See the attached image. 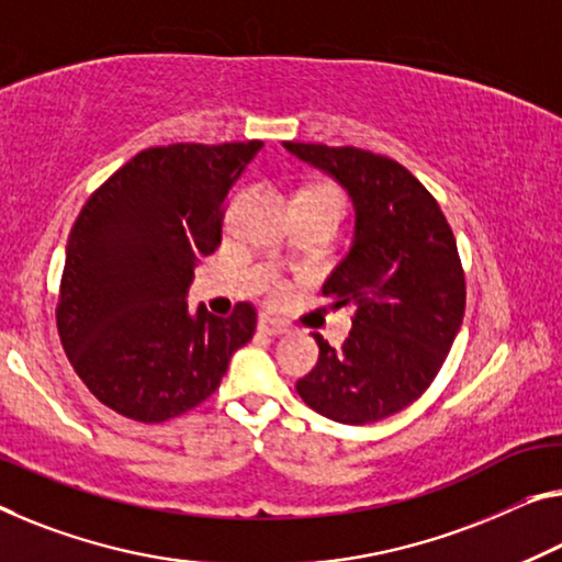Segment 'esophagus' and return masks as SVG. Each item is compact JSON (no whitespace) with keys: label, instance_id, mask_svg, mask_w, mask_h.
I'll return each mask as SVG.
<instances>
[{"label":"esophagus","instance_id":"34e87169","mask_svg":"<svg viewBox=\"0 0 562 562\" xmlns=\"http://www.w3.org/2000/svg\"><path fill=\"white\" fill-rule=\"evenodd\" d=\"M258 329H261L263 334H269V336H281V334L289 331V326L279 322V318L261 314V316H258Z\"/></svg>","mask_w":562,"mask_h":562}]
</instances>
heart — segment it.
I'll use <instances>...</instances> for the list:
<instances>
[{"label":"heart","mask_w":562,"mask_h":562,"mask_svg":"<svg viewBox=\"0 0 562 562\" xmlns=\"http://www.w3.org/2000/svg\"><path fill=\"white\" fill-rule=\"evenodd\" d=\"M316 191H334V188L318 186V188H316ZM334 193H336V191H334ZM281 293H283V286H281V283H273V289H271V296H273V299H279V296H281Z\"/></svg>","instance_id":"b5f03b06"}]
</instances>
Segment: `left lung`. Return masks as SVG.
Here are the masks:
<instances>
[{"label": "left lung", "mask_w": 562, "mask_h": 562, "mask_svg": "<svg viewBox=\"0 0 562 562\" xmlns=\"http://www.w3.org/2000/svg\"><path fill=\"white\" fill-rule=\"evenodd\" d=\"M329 172L351 195L353 240L322 293L353 308L349 339L329 347L296 392L341 425H369L409 407L442 369L464 316V271L454 233L425 186L400 162L369 150L283 143Z\"/></svg>", "instance_id": "left-lung-1"}]
</instances>
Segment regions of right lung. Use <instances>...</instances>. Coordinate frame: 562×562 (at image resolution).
I'll use <instances>...</instances> for the list:
<instances>
[{
    "mask_svg": "<svg viewBox=\"0 0 562 562\" xmlns=\"http://www.w3.org/2000/svg\"><path fill=\"white\" fill-rule=\"evenodd\" d=\"M263 148L172 143L148 148L94 191L67 238L57 331L77 376L112 412L158 425L218 390L256 308L188 311L193 269L221 246L223 209Z\"/></svg>",
    "mask_w": 562,
    "mask_h": 562,
    "instance_id": "right-lung-1",
    "label": "right lung"
}]
</instances>
